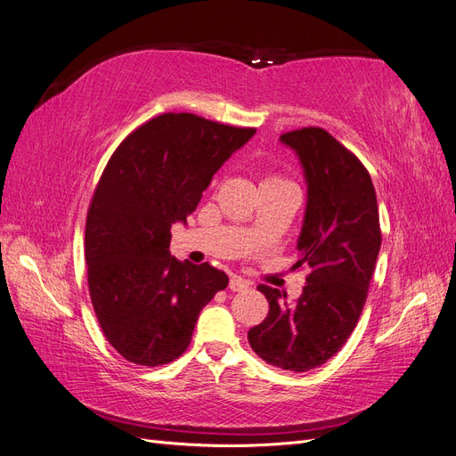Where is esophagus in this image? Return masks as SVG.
Wrapping results in <instances>:
<instances>
[{"mask_svg":"<svg viewBox=\"0 0 456 456\" xmlns=\"http://www.w3.org/2000/svg\"><path fill=\"white\" fill-rule=\"evenodd\" d=\"M230 291H233V293H238V291H247V289L251 287V283L247 281V280H243V278H240V275H233V278L230 280Z\"/></svg>","mask_w":456,"mask_h":456,"instance_id":"esophagus-1","label":"esophagus"}]
</instances>
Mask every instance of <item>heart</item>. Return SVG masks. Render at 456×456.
<instances>
[{
	"mask_svg": "<svg viewBox=\"0 0 456 456\" xmlns=\"http://www.w3.org/2000/svg\"><path fill=\"white\" fill-rule=\"evenodd\" d=\"M275 181H280V178H273V176H270V178H266L265 183H275Z\"/></svg>",
	"mask_w": 456,
	"mask_h": 456,
	"instance_id": "obj_1",
	"label": "heart"
}]
</instances>
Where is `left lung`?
I'll return each instance as SVG.
<instances>
[{"label":"left lung","instance_id":"1","mask_svg":"<svg viewBox=\"0 0 456 456\" xmlns=\"http://www.w3.org/2000/svg\"><path fill=\"white\" fill-rule=\"evenodd\" d=\"M306 183V209L297 240L310 275L297 302L280 289L258 285L270 302L266 320L247 338L266 363L305 372L323 365L360 320L380 251L375 186L352 151L320 127L285 133Z\"/></svg>","mask_w":456,"mask_h":456}]
</instances>
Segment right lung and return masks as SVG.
Wrapping results in <instances>:
<instances>
[{"label": "right lung", "instance_id": "right-lung-1", "mask_svg": "<svg viewBox=\"0 0 456 456\" xmlns=\"http://www.w3.org/2000/svg\"><path fill=\"white\" fill-rule=\"evenodd\" d=\"M255 133L163 114L110 158L87 213L86 260L96 320L127 362L158 367L176 360L203 306L226 289L223 270L171 255V226L186 224L213 175Z\"/></svg>", "mask_w": 456, "mask_h": 456}]
</instances>
